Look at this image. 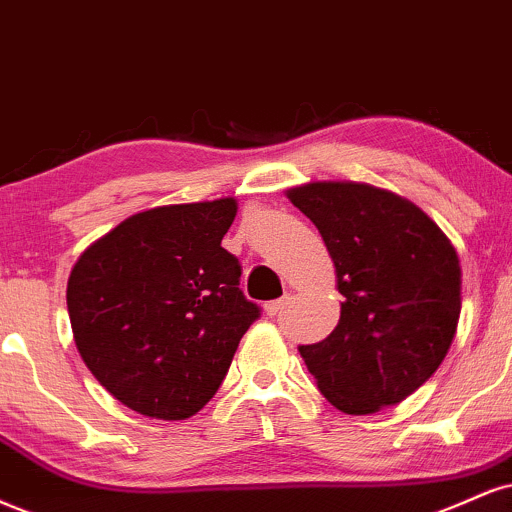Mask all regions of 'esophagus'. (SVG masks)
<instances>
[{"instance_id":"obj_1","label":"esophagus","mask_w":512,"mask_h":512,"mask_svg":"<svg viewBox=\"0 0 512 512\" xmlns=\"http://www.w3.org/2000/svg\"><path fill=\"white\" fill-rule=\"evenodd\" d=\"M288 300H291V295H283L281 300H272V303L264 305V310H267V315H269V317L281 315V310H283V307L288 305Z\"/></svg>"}]
</instances>
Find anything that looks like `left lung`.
Wrapping results in <instances>:
<instances>
[{
    "mask_svg": "<svg viewBox=\"0 0 512 512\" xmlns=\"http://www.w3.org/2000/svg\"><path fill=\"white\" fill-rule=\"evenodd\" d=\"M291 202L322 233L336 267L341 319L298 346L319 391L369 415L417 391L446 357L460 317V264L420 207L362 183H310Z\"/></svg>",
    "mask_w": 512,
    "mask_h": 512,
    "instance_id": "obj_1",
    "label": "left lung"
}]
</instances>
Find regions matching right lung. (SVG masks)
Instances as JSON below:
<instances>
[{"instance_id": "add662e5", "label": "right lung", "mask_w": 512, "mask_h": 512, "mask_svg": "<svg viewBox=\"0 0 512 512\" xmlns=\"http://www.w3.org/2000/svg\"><path fill=\"white\" fill-rule=\"evenodd\" d=\"M236 200L157 207L121 221L71 269L78 353L126 408L186 420L209 403L248 326L240 262L221 248Z\"/></svg>"}]
</instances>
